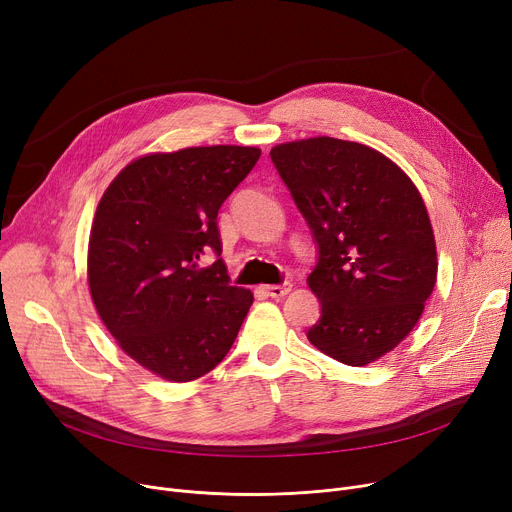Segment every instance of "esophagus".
Instances as JSON below:
<instances>
[{"label":"esophagus","instance_id":"1","mask_svg":"<svg viewBox=\"0 0 512 512\" xmlns=\"http://www.w3.org/2000/svg\"><path fill=\"white\" fill-rule=\"evenodd\" d=\"M292 290V284L290 282H284V284H272V286H265V292L270 294L272 299H282L286 297V294Z\"/></svg>","mask_w":512,"mask_h":512}]
</instances>
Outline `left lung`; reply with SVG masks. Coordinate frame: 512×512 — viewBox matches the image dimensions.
<instances>
[{
  "instance_id": "1",
  "label": "left lung",
  "mask_w": 512,
  "mask_h": 512,
  "mask_svg": "<svg viewBox=\"0 0 512 512\" xmlns=\"http://www.w3.org/2000/svg\"><path fill=\"white\" fill-rule=\"evenodd\" d=\"M270 157L319 253L307 284L321 315L307 338L344 365L373 363L409 336L436 286V240L417 186L353 141H292Z\"/></svg>"
}]
</instances>
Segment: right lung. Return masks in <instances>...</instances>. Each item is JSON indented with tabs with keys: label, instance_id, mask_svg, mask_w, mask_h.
<instances>
[{
	"label": "right lung",
	"instance_id": "add662e5",
	"mask_svg": "<svg viewBox=\"0 0 512 512\" xmlns=\"http://www.w3.org/2000/svg\"><path fill=\"white\" fill-rule=\"evenodd\" d=\"M259 155L236 145L151 153L97 205L87 261L95 309L122 351L168 382L218 365L253 305L220 259L218 211ZM209 250L219 259L201 268Z\"/></svg>",
	"mask_w": 512,
	"mask_h": 512
}]
</instances>
